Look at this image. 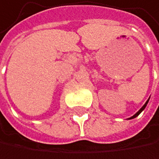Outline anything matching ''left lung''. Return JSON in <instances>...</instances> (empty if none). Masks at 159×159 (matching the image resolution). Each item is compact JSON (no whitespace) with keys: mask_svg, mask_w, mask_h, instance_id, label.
Listing matches in <instances>:
<instances>
[{"mask_svg":"<svg viewBox=\"0 0 159 159\" xmlns=\"http://www.w3.org/2000/svg\"><path fill=\"white\" fill-rule=\"evenodd\" d=\"M148 101H149V99H148V100L146 101V103H145V104H144V105L143 106V107H142V108H141V109H140V110H139V111H138V112H137V113H136V114H135L134 116H132V117H131V118H129V119H133V118H136V117H137V116H138V115H139V114H140V113H141V112H142V111H143V109L145 108V107H146V105H147Z\"/></svg>","mask_w":159,"mask_h":159,"instance_id":"1","label":"left lung"}]
</instances>
